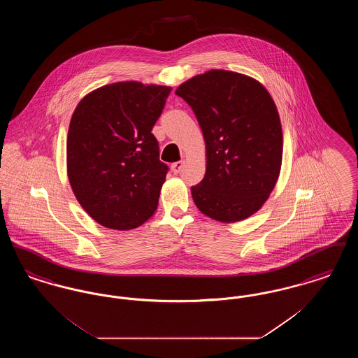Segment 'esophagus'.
<instances>
[{"mask_svg":"<svg viewBox=\"0 0 358 358\" xmlns=\"http://www.w3.org/2000/svg\"><path fill=\"white\" fill-rule=\"evenodd\" d=\"M182 166H184V161L174 162V164H171V171H173L174 174H177V173H180V171H181Z\"/></svg>","mask_w":358,"mask_h":358,"instance_id":"obj_1","label":"esophagus"}]
</instances>
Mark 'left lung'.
<instances>
[{
    "mask_svg": "<svg viewBox=\"0 0 358 358\" xmlns=\"http://www.w3.org/2000/svg\"><path fill=\"white\" fill-rule=\"evenodd\" d=\"M205 141L203 181L192 197L205 216L220 222L248 219L268 200L279 178L283 134L273 96L259 80L209 69L178 85Z\"/></svg>",
    "mask_w": 358,
    "mask_h": 358,
    "instance_id": "8db88e82",
    "label": "left lung"
}]
</instances>
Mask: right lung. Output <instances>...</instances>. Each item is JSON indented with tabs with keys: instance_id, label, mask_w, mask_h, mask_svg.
I'll return each mask as SVG.
<instances>
[{
	"instance_id": "obj_1",
	"label": "right lung",
	"mask_w": 358,
	"mask_h": 358,
	"mask_svg": "<svg viewBox=\"0 0 358 358\" xmlns=\"http://www.w3.org/2000/svg\"><path fill=\"white\" fill-rule=\"evenodd\" d=\"M171 91L136 80L102 85L71 117L69 185L85 212L106 228L134 229L157 210L168 166L158 158L152 129Z\"/></svg>"
}]
</instances>
